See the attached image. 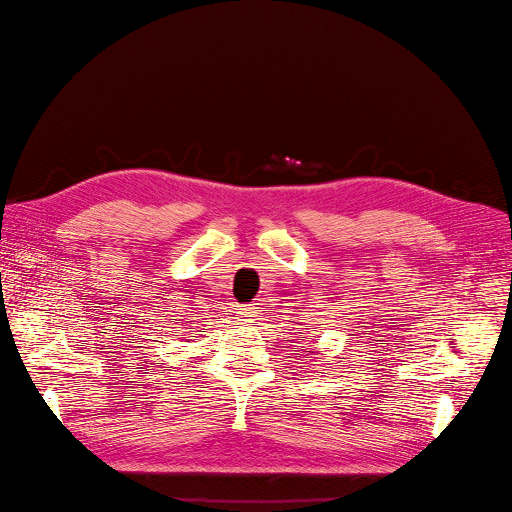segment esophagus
Wrapping results in <instances>:
<instances>
[{"instance_id":"esophagus-1","label":"esophagus","mask_w":512,"mask_h":512,"mask_svg":"<svg viewBox=\"0 0 512 512\" xmlns=\"http://www.w3.org/2000/svg\"><path fill=\"white\" fill-rule=\"evenodd\" d=\"M237 314H239V318H243V320H251V318L255 316V312H253L251 306H237Z\"/></svg>"}]
</instances>
